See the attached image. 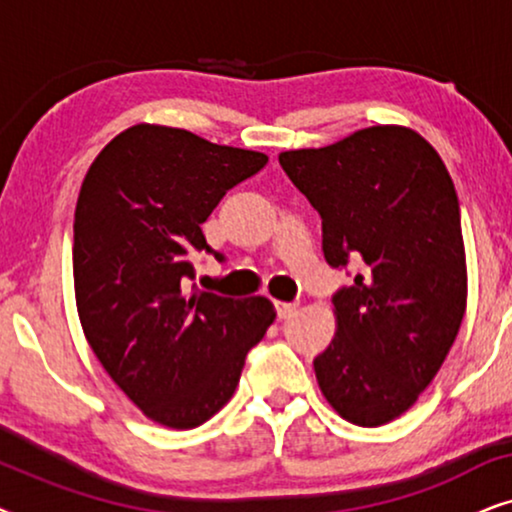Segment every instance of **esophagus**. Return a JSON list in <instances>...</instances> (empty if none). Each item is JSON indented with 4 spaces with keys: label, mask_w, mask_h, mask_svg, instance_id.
<instances>
[{
    "label": "esophagus",
    "mask_w": 512,
    "mask_h": 512,
    "mask_svg": "<svg viewBox=\"0 0 512 512\" xmlns=\"http://www.w3.org/2000/svg\"><path fill=\"white\" fill-rule=\"evenodd\" d=\"M298 307H300V303H277L279 319H289V317H293V314L298 312Z\"/></svg>",
    "instance_id": "obj_1"
}]
</instances>
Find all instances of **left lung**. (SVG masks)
<instances>
[{
    "instance_id": "obj_1",
    "label": "left lung",
    "mask_w": 512,
    "mask_h": 512,
    "mask_svg": "<svg viewBox=\"0 0 512 512\" xmlns=\"http://www.w3.org/2000/svg\"><path fill=\"white\" fill-rule=\"evenodd\" d=\"M321 216L326 263L359 265L333 296L338 328L314 359L342 419L382 426L410 410L454 345L468 277L459 200L438 151L405 125L279 153Z\"/></svg>"
}]
</instances>
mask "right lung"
<instances>
[{"mask_svg":"<svg viewBox=\"0 0 512 512\" xmlns=\"http://www.w3.org/2000/svg\"><path fill=\"white\" fill-rule=\"evenodd\" d=\"M265 163V153L137 123L81 184L72 254L83 335L123 394L170 429H195L230 401L275 321L268 298L188 286L191 256L212 251L200 223Z\"/></svg>","mask_w":512,"mask_h":512,"instance_id":"add662e5","label":"right lung"}]
</instances>
